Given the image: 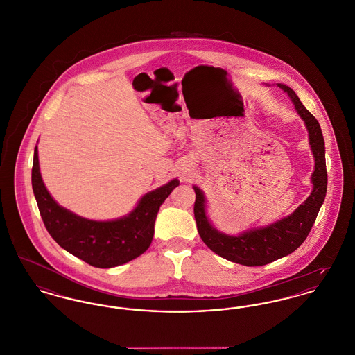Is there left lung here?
<instances>
[{
	"mask_svg": "<svg viewBox=\"0 0 355 355\" xmlns=\"http://www.w3.org/2000/svg\"><path fill=\"white\" fill-rule=\"evenodd\" d=\"M277 87L290 96L297 115L303 119L309 131V142L313 151L315 166L311 175L313 190L307 200L295 209L291 214L273 224L244 230L239 234H227L213 227L207 213L208 204L205 194L198 187L193 185L196 191L194 218L202 241L218 256L247 267L270 264L297 250L313 228L327 190L326 150L319 122L302 105L297 95L288 85L279 83Z\"/></svg>",
	"mask_w": 355,
	"mask_h": 355,
	"instance_id": "obj_1",
	"label": "left lung"
}]
</instances>
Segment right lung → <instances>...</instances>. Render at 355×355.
<instances>
[{"label": "right lung", "mask_w": 355, "mask_h": 355, "mask_svg": "<svg viewBox=\"0 0 355 355\" xmlns=\"http://www.w3.org/2000/svg\"><path fill=\"white\" fill-rule=\"evenodd\" d=\"M177 178L147 191L137 207L123 217L107 221L89 220L59 205L45 188L35 147L32 188L42 221L52 239L71 254L96 268H112L141 256L151 244L154 224L159 207L173 189Z\"/></svg>", "instance_id": "obj_1"}]
</instances>
